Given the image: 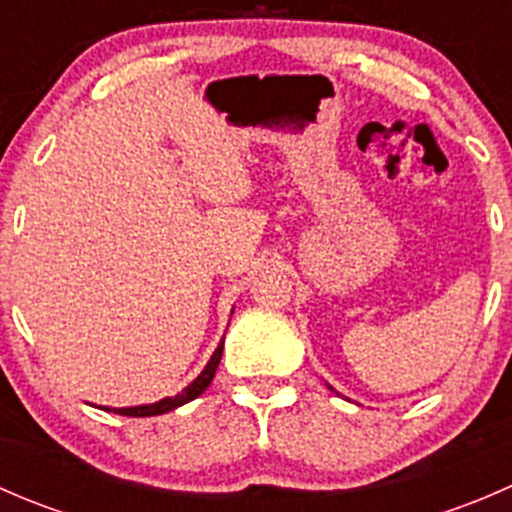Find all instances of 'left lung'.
<instances>
[{
    "mask_svg": "<svg viewBox=\"0 0 512 512\" xmlns=\"http://www.w3.org/2000/svg\"><path fill=\"white\" fill-rule=\"evenodd\" d=\"M329 389H332V386H329Z\"/></svg>",
    "mask_w": 512,
    "mask_h": 512,
    "instance_id": "1",
    "label": "left lung"
}]
</instances>
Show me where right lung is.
Here are the masks:
<instances>
[{
  "label": "right lung",
  "instance_id": "add662e5",
  "mask_svg": "<svg viewBox=\"0 0 512 512\" xmlns=\"http://www.w3.org/2000/svg\"><path fill=\"white\" fill-rule=\"evenodd\" d=\"M225 342V339H223ZM223 342L218 344V349H215L213 356H210V361L205 364V369L200 371L198 379L193 381V384L185 386L180 394L175 396H165V399L156 401V404H143V406H126V409H108V406H103V411H113V414H121V416H160V414H168V411L178 409V406L188 404V401L198 399L200 394H203L205 389L210 386V381H213L215 371H218V364H220V356H223Z\"/></svg>",
  "mask_w": 512,
  "mask_h": 512
}]
</instances>
